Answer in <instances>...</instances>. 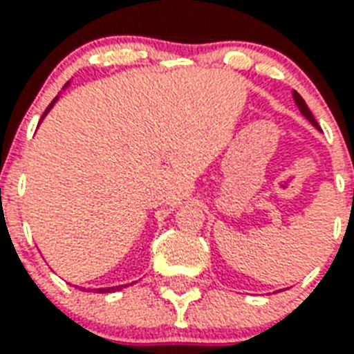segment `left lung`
I'll return each instance as SVG.
<instances>
[{"instance_id":"1","label":"left lung","mask_w":354,"mask_h":354,"mask_svg":"<svg viewBox=\"0 0 354 354\" xmlns=\"http://www.w3.org/2000/svg\"><path fill=\"white\" fill-rule=\"evenodd\" d=\"M293 100H295V104H297V107H299V111L303 113V117L306 118V120H308L312 126H315V128L319 129V124L315 122V118H314V115H312V111L308 109V105H306V102L303 100V96L297 93V91H293Z\"/></svg>"}]
</instances>
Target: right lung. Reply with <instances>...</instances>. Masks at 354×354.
I'll use <instances>...</instances> for the list:
<instances>
[{"label": "right lung", "mask_w": 354, "mask_h": 354, "mask_svg": "<svg viewBox=\"0 0 354 354\" xmlns=\"http://www.w3.org/2000/svg\"><path fill=\"white\" fill-rule=\"evenodd\" d=\"M66 85H68V83H66ZM57 98H59V96H57ZM57 98L53 100V102H51V104L48 105V109H46V111H44V115H42V118H44L46 115H48V111H50L51 107H53V104H55V102H57ZM42 118H40V122H42ZM120 288H122V286H113V288H100L98 293H113V291L120 290Z\"/></svg>", "instance_id": "right-lung-1"}]
</instances>
